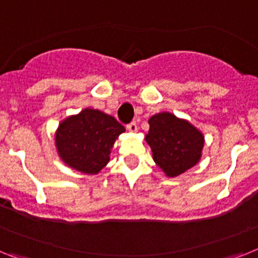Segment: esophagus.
Instances as JSON below:
<instances>
[{"label":"esophagus","instance_id":"34e87169","mask_svg":"<svg viewBox=\"0 0 258 258\" xmlns=\"http://www.w3.org/2000/svg\"><path fill=\"white\" fill-rule=\"evenodd\" d=\"M127 130H128L130 133H136L138 131V124H136V122H131L127 124Z\"/></svg>","mask_w":258,"mask_h":258}]
</instances>
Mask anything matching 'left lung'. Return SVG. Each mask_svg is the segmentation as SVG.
<instances>
[{
  "mask_svg": "<svg viewBox=\"0 0 258 258\" xmlns=\"http://www.w3.org/2000/svg\"><path fill=\"white\" fill-rule=\"evenodd\" d=\"M146 136L153 160L166 176L176 177L194 166L201 159L203 135L187 120L170 112H160L148 120Z\"/></svg>",
  "mask_w": 258,
  "mask_h": 258,
  "instance_id": "8db88e82",
  "label": "left lung"
}]
</instances>
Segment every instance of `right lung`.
<instances>
[{"instance_id":"obj_1","label":"right lung","mask_w":258,"mask_h":258,"mask_svg":"<svg viewBox=\"0 0 258 258\" xmlns=\"http://www.w3.org/2000/svg\"><path fill=\"white\" fill-rule=\"evenodd\" d=\"M124 127L105 112L85 109L66 119L56 134L62 161L73 169L96 174L109 162L110 149Z\"/></svg>"}]
</instances>
